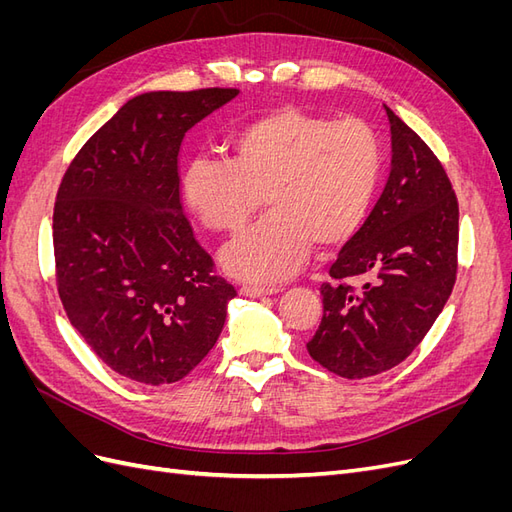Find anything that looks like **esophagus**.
<instances>
[{"instance_id": "obj_1", "label": "esophagus", "mask_w": 512, "mask_h": 512, "mask_svg": "<svg viewBox=\"0 0 512 512\" xmlns=\"http://www.w3.org/2000/svg\"><path fill=\"white\" fill-rule=\"evenodd\" d=\"M275 292H280V286H256V284H243L241 286L243 297H250V299L267 297V294H275Z\"/></svg>"}]
</instances>
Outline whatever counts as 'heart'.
<instances>
[{"instance_id":"obj_1","label":"heart","mask_w":512,"mask_h":512,"mask_svg":"<svg viewBox=\"0 0 512 512\" xmlns=\"http://www.w3.org/2000/svg\"><path fill=\"white\" fill-rule=\"evenodd\" d=\"M378 175L380 145L367 123L280 108L230 134L226 162H190L183 196L205 228L230 235L262 196L269 213L228 247L224 262L241 277L277 282L301 265L312 241L335 245L359 228Z\"/></svg>"}]
</instances>
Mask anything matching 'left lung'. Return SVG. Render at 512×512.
<instances>
[{
	"label": "left lung",
	"instance_id": "left-lung-1",
	"mask_svg": "<svg viewBox=\"0 0 512 512\" xmlns=\"http://www.w3.org/2000/svg\"><path fill=\"white\" fill-rule=\"evenodd\" d=\"M384 108L391 173L320 286L324 314L307 342L316 363L348 380L408 359L457 280L459 205L451 179L423 138Z\"/></svg>",
	"mask_w": 512,
	"mask_h": 512
}]
</instances>
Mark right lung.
Returning a JSON list of instances; mask_svg holds the SVG:
<instances>
[{
	"label": "right lung",
	"mask_w": 512,
	"mask_h": 512,
	"mask_svg": "<svg viewBox=\"0 0 512 512\" xmlns=\"http://www.w3.org/2000/svg\"><path fill=\"white\" fill-rule=\"evenodd\" d=\"M239 89L149 91L89 138L53 211L57 292L68 320L119 376L185 378L218 342L237 290L215 273L179 198L183 136Z\"/></svg>",
	"instance_id": "obj_1"
}]
</instances>
